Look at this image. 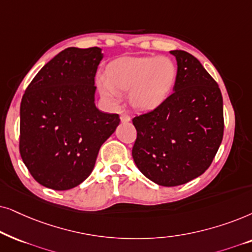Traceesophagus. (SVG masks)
<instances>
[{
	"mask_svg": "<svg viewBox=\"0 0 252 252\" xmlns=\"http://www.w3.org/2000/svg\"><path fill=\"white\" fill-rule=\"evenodd\" d=\"M129 121H130V115H129V114H126V113L121 114V122L126 123V122H129Z\"/></svg>",
	"mask_w": 252,
	"mask_h": 252,
	"instance_id": "obj_1",
	"label": "esophagus"
}]
</instances>
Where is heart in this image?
I'll use <instances>...</instances> for the list:
<instances>
[{"instance_id": "1", "label": "heart", "mask_w": 252, "mask_h": 252, "mask_svg": "<svg viewBox=\"0 0 252 252\" xmlns=\"http://www.w3.org/2000/svg\"><path fill=\"white\" fill-rule=\"evenodd\" d=\"M176 78V68L167 58H126L107 68V77L98 80L100 92L119 102L121 91H130V101L137 109H153L168 96Z\"/></svg>"}]
</instances>
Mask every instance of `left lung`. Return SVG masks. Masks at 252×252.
<instances>
[{
	"label": "left lung",
	"mask_w": 252,
	"mask_h": 252,
	"mask_svg": "<svg viewBox=\"0 0 252 252\" xmlns=\"http://www.w3.org/2000/svg\"><path fill=\"white\" fill-rule=\"evenodd\" d=\"M177 61L173 93L157 108L132 119V158L147 179L176 187L209 168L223 137L221 91L198 60L172 50Z\"/></svg>",
	"instance_id": "1"
}]
</instances>
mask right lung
<instances>
[{"instance_id":"obj_1","label":"right lung","mask_w":252,"mask_h":252,"mask_svg":"<svg viewBox=\"0 0 252 252\" xmlns=\"http://www.w3.org/2000/svg\"><path fill=\"white\" fill-rule=\"evenodd\" d=\"M99 47H69L45 64L21 102L19 152L36 182L69 190L94 168L99 150L120 124L119 114L94 103Z\"/></svg>"}]
</instances>
